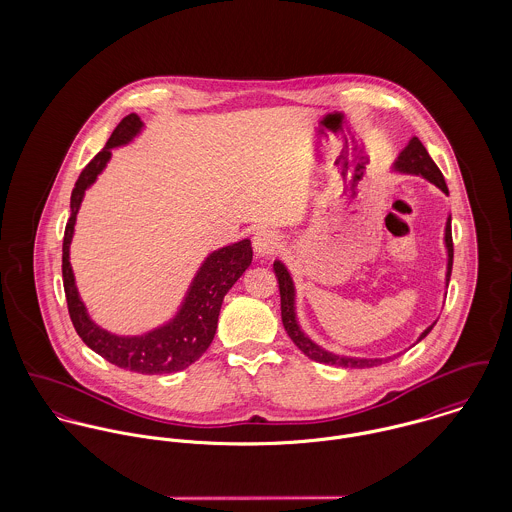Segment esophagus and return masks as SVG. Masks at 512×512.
Here are the masks:
<instances>
[{
	"label": "esophagus",
	"mask_w": 512,
	"mask_h": 512,
	"mask_svg": "<svg viewBox=\"0 0 512 512\" xmlns=\"http://www.w3.org/2000/svg\"><path fill=\"white\" fill-rule=\"evenodd\" d=\"M252 244H254V250L256 254L260 256H272L280 250V244H282V238L276 230L272 228H258L254 232V238H252Z\"/></svg>",
	"instance_id": "1"
}]
</instances>
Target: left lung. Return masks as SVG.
I'll return each mask as SVG.
<instances>
[{
	"label": "left lung",
	"instance_id": "8db88e82",
	"mask_svg": "<svg viewBox=\"0 0 512 512\" xmlns=\"http://www.w3.org/2000/svg\"><path fill=\"white\" fill-rule=\"evenodd\" d=\"M396 169L404 171V173H414V175H422L426 177L430 183L438 185L443 193H447V185L445 179L439 171L438 165L434 163V159L430 157V153L426 151L424 144L418 138H412L410 144L402 149V153L396 159ZM445 246H447V284L451 278V266H453V238H451V217L447 219L445 226ZM274 272L278 276V284H280V297H282V323L288 331V335L292 337L293 343L297 345V349L307 355L311 361L315 363H323V365L345 366V368H368V366L382 365L384 359H355V357H339L333 355L325 349H321L319 345H315L297 325L295 319V290H293L292 278L286 270V266L282 262H274ZM436 325V323H434ZM434 325H430L418 341H422L432 329ZM388 361V359H386Z\"/></svg>",
	"mask_w": 512,
	"mask_h": 512
}]
</instances>
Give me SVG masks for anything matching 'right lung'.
<instances>
[{
    "label": "right lung",
    "instance_id": "add662e5",
    "mask_svg": "<svg viewBox=\"0 0 512 512\" xmlns=\"http://www.w3.org/2000/svg\"><path fill=\"white\" fill-rule=\"evenodd\" d=\"M140 128L142 120L138 114L126 116L112 132L106 147L98 151L94 159L82 169L74 185L71 195V219L67 222L63 238V286L74 329L78 337L94 353H98L108 363L132 372L165 374L193 365L209 349L217 331L222 299L250 266L252 246L250 240H240L236 244L213 252L195 276L177 317L147 335L116 337L88 319L84 303L80 301L76 292L73 268L69 262L74 219L86 187H90L98 173L106 167V161L112 155V147L130 142L140 132Z\"/></svg>",
    "mask_w": 512,
    "mask_h": 512
}]
</instances>
